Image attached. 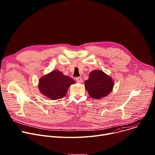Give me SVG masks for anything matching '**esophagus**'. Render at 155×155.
Masks as SVG:
<instances>
[{
	"instance_id": "1",
	"label": "esophagus",
	"mask_w": 155,
	"mask_h": 155,
	"mask_svg": "<svg viewBox=\"0 0 155 155\" xmlns=\"http://www.w3.org/2000/svg\"><path fill=\"white\" fill-rule=\"evenodd\" d=\"M75 80H76L77 81H78V82H80V83L83 82V79H82V78L80 77H76V78H75Z\"/></svg>"
}]
</instances>
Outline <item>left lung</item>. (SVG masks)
<instances>
[{"label":"left lung","instance_id":"left-lung-1","mask_svg":"<svg viewBox=\"0 0 155 155\" xmlns=\"http://www.w3.org/2000/svg\"><path fill=\"white\" fill-rule=\"evenodd\" d=\"M84 84L90 97L96 99L107 96L112 91L114 84L112 78L101 71H92Z\"/></svg>","mask_w":155,"mask_h":155}]
</instances>
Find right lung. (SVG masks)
<instances>
[{
    "label": "right lung",
    "mask_w": 155,
    "mask_h": 155,
    "mask_svg": "<svg viewBox=\"0 0 155 155\" xmlns=\"http://www.w3.org/2000/svg\"><path fill=\"white\" fill-rule=\"evenodd\" d=\"M74 83V80L69 77L64 75L59 71H54L41 78L38 88L43 95L52 100H56L64 97L70 85Z\"/></svg>",
    "instance_id": "obj_1"
}]
</instances>
